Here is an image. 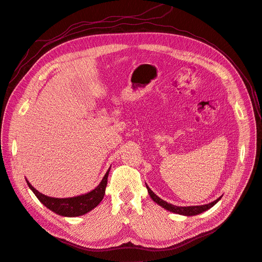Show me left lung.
I'll return each instance as SVG.
<instances>
[{
  "label": "left lung",
  "mask_w": 262,
  "mask_h": 262,
  "mask_svg": "<svg viewBox=\"0 0 262 262\" xmlns=\"http://www.w3.org/2000/svg\"><path fill=\"white\" fill-rule=\"evenodd\" d=\"M146 185V184H145ZM146 188H147V191H148V194L150 195V198L157 203L160 204L161 207H163L164 209L168 210L170 212H173V213H177V214H182V215H187V216H191V215H196V214H200L204 211H207L209 209H211L214 204H215L222 196H220L219 199H216L215 201H213L209 204H204V205H196V207H177V205H172L170 203H167L166 201L162 200L160 196H157L152 190L149 189V187L146 185Z\"/></svg>",
  "instance_id": "8db88e82"
}]
</instances>
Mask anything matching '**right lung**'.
Here are the masks:
<instances>
[{
  "mask_svg": "<svg viewBox=\"0 0 262 262\" xmlns=\"http://www.w3.org/2000/svg\"><path fill=\"white\" fill-rule=\"evenodd\" d=\"M109 170L110 168L106 172L105 177L102 178L98 187L92 190L91 192L83 195H78V196L66 198V199L64 198H63V199H60V198H51L48 195H45L39 192L38 190H36L27 180L26 181H27L28 187L33 190V192L36 194L39 201H40L42 204H45L47 208L50 209L54 213L59 214V215L74 217V216L83 215V214H86L87 212L92 211L94 208H96L99 204V202L102 200V198L105 195V189L107 186Z\"/></svg>",
  "mask_w": 262,
  "mask_h": 262,
  "instance_id": "add662e5",
  "label": "right lung"
}]
</instances>
